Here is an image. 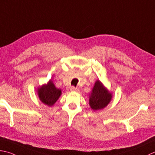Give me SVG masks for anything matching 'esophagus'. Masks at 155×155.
Returning a JSON list of instances; mask_svg holds the SVG:
<instances>
[{
	"mask_svg": "<svg viewBox=\"0 0 155 155\" xmlns=\"http://www.w3.org/2000/svg\"><path fill=\"white\" fill-rule=\"evenodd\" d=\"M71 91L72 92H77L78 91V89L77 87H71Z\"/></svg>",
	"mask_w": 155,
	"mask_h": 155,
	"instance_id": "obj_1",
	"label": "esophagus"
}]
</instances>
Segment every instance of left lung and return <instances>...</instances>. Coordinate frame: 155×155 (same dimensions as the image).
Masks as SVG:
<instances>
[{
	"label": "left lung",
	"instance_id": "1",
	"mask_svg": "<svg viewBox=\"0 0 155 155\" xmlns=\"http://www.w3.org/2000/svg\"><path fill=\"white\" fill-rule=\"evenodd\" d=\"M112 93L99 80H97L89 94V105L93 111L101 110L107 107L111 101Z\"/></svg>",
	"mask_w": 155,
	"mask_h": 155
}]
</instances>
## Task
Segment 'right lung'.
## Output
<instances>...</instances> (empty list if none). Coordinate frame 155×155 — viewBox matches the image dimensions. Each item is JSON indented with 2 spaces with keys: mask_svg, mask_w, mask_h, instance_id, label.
Listing matches in <instances>:
<instances>
[{
  "mask_svg": "<svg viewBox=\"0 0 155 155\" xmlns=\"http://www.w3.org/2000/svg\"><path fill=\"white\" fill-rule=\"evenodd\" d=\"M62 95V90L58 89L51 79L46 84L38 87V95L41 103L51 107Z\"/></svg>",
  "mask_w": 155,
  "mask_h": 155,
  "instance_id": "right-lung-1",
  "label": "right lung"
}]
</instances>
